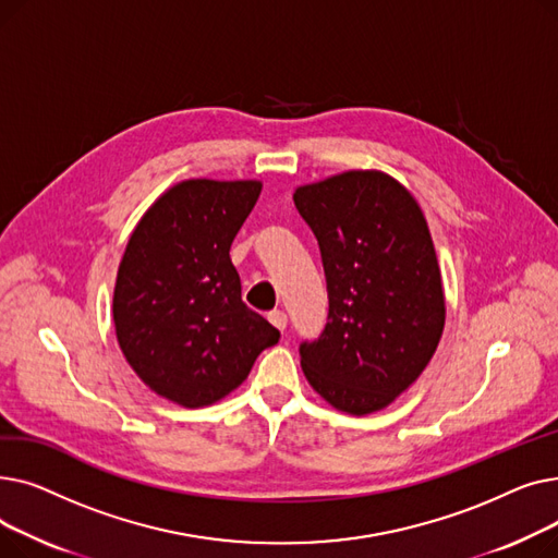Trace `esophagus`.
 Listing matches in <instances>:
<instances>
[{
    "label": "esophagus",
    "instance_id": "34e87169",
    "mask_svg": "<svg viewBox=\"0 0 558 558\" xmlns=\"http://www.w3.org/2000/svg\"><path fill=\"white\" fill-rule=\"evenodd\" d=\"M269 320L278 328V330H284L287 328V314L282 310H274L269 312Z\"/></svg>",
    "mask_w": 558,
    "mask_h": 558
}]
</instances>
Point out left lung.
Segmentation results:
<instances>
[{
    "label": "left lung",
    "mask_w": 558,
    "mask_h": 558,
    "mask_svg": "<svg viewBox=\"0 0 558 558\" xmlns=\"http://www.w3.org/2000/svg\"><path fill=\"white\" fill-rule=\"evenodd\" d=\"M324 262L328 324L299 345L316 393L371 414L416 383L441 339L446 301L427 221L391 175L345 171L299 187Z\"/></svg>",
    "instance_id": "8db88e82"
}]
</instances>
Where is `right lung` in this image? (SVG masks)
I'll list each match as a JSON object with an SVG mask.
<instances>
[{"label":"right lung","mask_w":558,"mask_h":558,"mask_svg":"<svg viewBox=\"0 0 558 558\" xmlns=\"http://www.w3.org/2000/svg\"><path fill=\"white\" fill-rule=\"evenodd\" d=\"M255 181H185L133 230L112 316L122 353L158 396L203 407L238 389L280 332L246 307L230 244L251 215Z\"/></svg>","instance_id":"1"}]
</instances>
